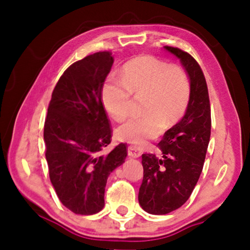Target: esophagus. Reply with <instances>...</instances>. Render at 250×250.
I'll return each mask as SVG.
<instances>
[{"mask_svg": "<svg viewBox=\"0 0 250 250\" xmlns=\"http://www.w3.org/2000/svg\"><path fill=\"white\" fill-rule=\"evenodd\" d=\"M127 152H128V156L129 157H133V158H138V157L141 156V150L139 148H136L134 146H129L128 149H127Z\"/></svg>", "mask_w": 250, "mask_h": 250, "instance_id": "1", "label": "esophagus"}]
</instances>
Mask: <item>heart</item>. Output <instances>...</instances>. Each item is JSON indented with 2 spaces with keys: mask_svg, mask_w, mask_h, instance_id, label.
I'll use <instances>...</instances> for the list:
<instances>
[{
  "mask_svg": "<svg viewBox=\"0 0 250 250\" xmlns=\"http://www.w3.org/2000/svg\"><path fill=\"white\" fill-rule=\"evenodd\" d=\"M132 93L145 94L142 111L117 128L122 141L142 146L175 124L187 110L191 84L186 70L153 57H141L123 68L122 78H108L102 88L104 109L116 121L127 117Z\"/></svg>",
  "mask_w": 250,
  "mask_h": 250,
  "instance_id": "1",
  "label": "heart"
}]
</instances>
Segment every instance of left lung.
Instances as JSON below:
<instances>
[{
  "label": "left lung",
  "mask_w": 250,
  "mask_h": 250,
  "mask_svg": "<svg viewBox=\"0 0 250 250\" xmlns=\"http://www.w3.org/2000/svg\"><path fill=\"white\" fill-rule=\"evenodd\" d=\"M164 50L180 59L189 76L191 94L186 115L158 143L162 157L142 155L139 204L153 215L168 214L189 199L203 170L211 127L208 88L200 66L177 47L164 46Z\"/></svg>",
  "instance_id": "1"
}]
</instances>
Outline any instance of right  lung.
I'll use <instances>...</instances> for the list:
<instances>
[{"mask_svg": "<svg viewBox=\"0 0 250 250\" xmlns=\"http://www.w3.org/2000/svg\"><path fill=\"white\" fill-rule=\"evenodd\" d=\"M112 63L108 51L74 62L58 81L47 108L44 142L50 180L63 206L75 214L104 208L108 176L127 156L125 143L101 153L112 135L102 104Z\"/></svg>", "mask_w": 250, "mask_h": 250, "instance_id": "1", "label": "right lung"}]
</instances>
